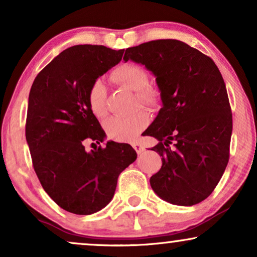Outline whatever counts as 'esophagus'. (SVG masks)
I'll return each instance as SVG.
<instances>
[{
  "instance_id": "1",
  "label": "esophagus",
  "mask_w": 257,
  "mask_h": 257,
  "mask_svg": "<svg viewBox=\"0 0 257 257\" xmlns=\"http://www.w3.org/2000/svg\"><path fill=\"white\" fill-rule=\"evenodd\" d=\"M132 146H133V149L136 150V152L138 153V154H142L144 152V146L140 143H133Z\"/></svg>"
}]
</instances>
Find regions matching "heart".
Listing matches in <instances>:
<instances>
[{
	"label": "heart",
	"mask_w": 257,
	"mask_h": 257,
	"mask_svg": "<svg viewBox=\"0 0 257 257\" xmlns=\"http://www.w3.org/2000/svg\"><path fill=\"white\" fill-rule=\"evenodd\" d=\"M111 80L118 85L136 92L137 106L153 108L160 103V92L151 85L146 70L135 63H122L111 72ZM106 87L100 80L91 84L87 91V104L97 118L106 114ZM150 124V115L146 111L139 110L127 117L108 118L105 121V131L108 138L115 142H132Z\"/></svg>",
	"instance_id": "heart-1"
}]
</instances>
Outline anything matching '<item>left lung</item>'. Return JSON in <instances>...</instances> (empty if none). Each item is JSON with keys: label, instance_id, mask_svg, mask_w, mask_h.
<instances>
[{"label": "left lung", "instance_id": "obj_1", "mask_svg": "<svg viewBox=\"0 0 257 257\" xmlns=\"http://www.w3.org/2000/svg\"><path fill=\"white\" fill-rule=\"evenodd\" d=\"M128 59L153 72L163 100L145 131L159 140L152 150L163 157L151 187L173 205H196L212 194L229 160L233 118L222 76L212 58L178 40L128 48Z\"/></svg>", "mask_w": 257, "mask_h": 257}]
</instances>
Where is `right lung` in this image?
Segmentation results:
<instances>
[{
	"label": "right lung",
	"instance_id": "obj_1",
	"mask_svg": "<svg viewBox=\"0 0 257 257\" xmlns=\"http://www.w3.org/2000/svg\"><path fill=\"white\" fill-rule=\"evenodd\" d=\"M122 50L75 45L52 59L29 93L26 138L38 180L66 212L90 215L113 198L119 174L137 159L128 144L108 142L86 152L87 139L103 143L105 132L87 104L98 77L121 61Z\"/></svg>",
	"mask_w": 257,
	"mask_h": 257
}]
</instances>
